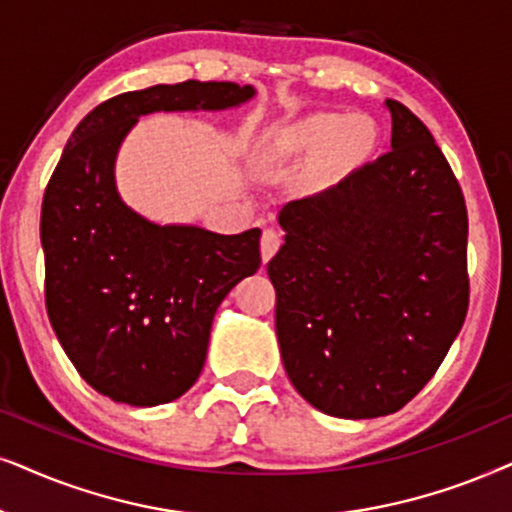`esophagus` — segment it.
<instances>
[{"label":"esophagus","instance_id":"obj_1","mask_svg":"<svg viewBox=\"0 0 512 512\" xmlns=\"http://www.w3.org/2000/svg\"><path fill=\"white\" fill-rule=\"evenodd\" d=\"M281 248V234L276 229H264L262 234V262H269Z\"/></svg>","mask_w":512,"mask_h":512}]
</instances>
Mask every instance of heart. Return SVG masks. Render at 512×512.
Here are the masks:
<instances>
[{"instance_id":"heart-1","label":"heart","mask_w":512,"mask_h":512,"mask_svg":"<svg viewBox=\"0 0 512 512\" xmlns=\"http://www.w3.org/2000/svg\"><path fill=\"white\" fill-rule=\"evenodd\" d=\"M374 145V126L363 117L320 112L281 128L267 142L269 156L320 154L332 161L349 163L363 156Z\"/></svg>"}]
</instances>
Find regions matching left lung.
<instances>
[{
  "label": "left lung",
  "mask_w": 512,
  "mask_h": 512,
  "mask_svg": "<svg viewBox=\"0 0 512 512\" xmlns=\"http://www.w3.org/2000/svg\"><path fill=\"white\" fill-rule=\"evenodd\" d=\"M391 149L290 201L267 264L285 372L342 419L398 412L445 360L468 311V213L419 117L386 100Z\"/></svg>",
  "instance_id": "8db88e82"
}]
</instances>
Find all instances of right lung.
Returning <instances> with one entry per match:
<instances>
[{
  "label": "right lung",
  "mask_w": 512,
  "mask_h": 512,
  "mask_svg": "<svg viewBox=\"0 0 512 512\" xmlns=\"http://www.w3.org/2000/svg\"><path fill=\"white\" fill-rule=\"evenodd\" d=\"M252 86L182 81L121 93L67 140L42 203L46 311L81 379L114 403L180 398L206 363L217 306L260 269V229L154 224L121 201L114 161L142 114L227 109Z\"/></svg>",
  "instance_id": "right-lung-1"
}]
</instances>
